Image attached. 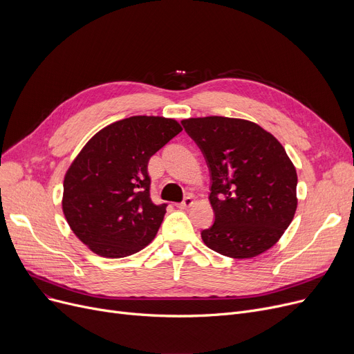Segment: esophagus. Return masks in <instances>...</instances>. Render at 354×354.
<instances>
[{
  "label": "esophagus",
  "instance_id": "obj_1",
  "mask_svg": "<svg viewBox=\"0 0 354 354\" xmlns=\"http://www.w3.org/2000/svg\"><path fill=\"white\" fill-rule=\"evenodd\" d=\"M192 205H194V198H191V196H187L180 203H176V207L180 208V209H187V208H189Z\"/></svg>",
  "mask_w": 354,
  "mask_h": 354
}]
</instances>
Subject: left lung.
I'll return each instance as SVG.
<instances>
[{"label":"left lung","mask_w":354,"mask_h":354,"mask_svg":"<svg viewBox=\"0 0 354 354\" xmlns=\"http://www.w3.org/2000/svg\"><path fill=\"white\" fill-rule=\"evenodd\" d=\"M211 172L214 225L205 245L231 258H252L278 243L297 209V172L286 149L254 122L183 119Z\"/></svg>","instance_id":"left-lung-1"}]
</instances>
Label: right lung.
Masks as SVG:
<instances>
[{
    "label": "right lung",
    "mask_w": 354,
    "mask_h": 354,
    "mask_svg": "<svg viewBox=\"0 0 354 354\" xmlns=\"http://www.w3.org/2000/svg\"><path fill=\"white\" fill-rule=\"evenodd\" d=\"M182 132L175 119L132 116L103 127L70 165L63 183V212L93 252L123 258L152 243L166 203L151 199L147 163Z\"/></svg>",
    "instance_id": "obj_1"
}]
</instances>
